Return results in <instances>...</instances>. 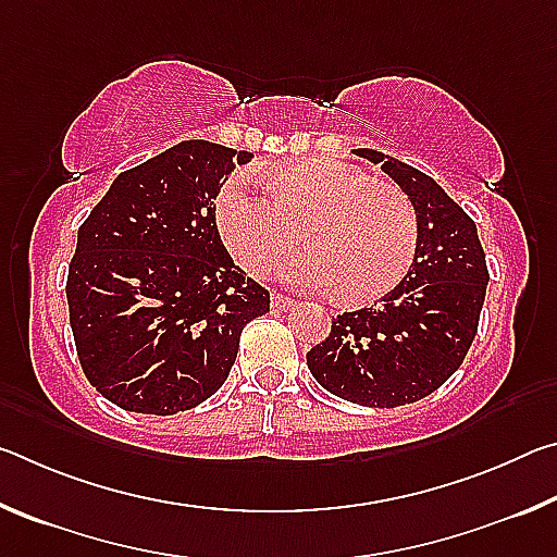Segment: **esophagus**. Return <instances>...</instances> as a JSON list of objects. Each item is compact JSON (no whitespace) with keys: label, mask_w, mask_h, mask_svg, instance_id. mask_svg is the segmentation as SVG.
Wrapping results in <instances>:
<instances>
[{"label":"esophagus","mask_w":557,"mask_h":557,"mask_svg":"<svg viewBox=\"0 0 557 557\" xmlns=\"http://www.w3.org/2000/svg\"><path fill=\"white\" fill-rule=\"evenodd\" d=\"M272 309H277V312H287V309H295L297 307V301L295 299H289V297H285V295H272Z\"/></svg>","instance_id":"obj_1"}]
</instances>
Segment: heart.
Wrapping results in <instances>:
<instances>
[{
  "instance_id": "1",
  "label": "heart",
  "mask_w": 557,
  "mask_h": 557,
  "mask_svg": "<svg viewBox=\"0 0 557 557\" xmlns=\"http://www.w3.org/2000/svg\"><path fill=\"white\" fill-rule=\"evenodd\" d=\"M265 186L270 199L235 174L215 201L223 240L252 275H272L295 252L299 233L309 252L287 265L292 287H334L346 305H366L410 272L420 223L398 186L375 184L354 164L322 157L275 166Z\"/></svg>"
}]
</instances>
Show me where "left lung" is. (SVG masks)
Masks as SVG:
<instances>
[{
    "instance_id": "1",
    "label": "left lung",
    "mask_w": 557,
    "mask_h": 557,
    "mask_svg": "<svg viewBox=\"0 0 557 557\" xmlns=\"http://www.w3.org/2000/svg\"><path fill=\"white\" fill-rule=\"evenodd\" d=\"M398 184L420 223L418 256L379 307L338 314L307 354L329 393L366 408H398L437 391L476 336L488 270L474 221L435 178L375 149H356Z\"/></svg>"
}]
</instances>
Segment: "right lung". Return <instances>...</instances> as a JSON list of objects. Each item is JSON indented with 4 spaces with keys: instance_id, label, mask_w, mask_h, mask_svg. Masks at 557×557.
<instances>
[{
    "instance_id": "right-lung-1",
    "label": "right lung",
    "mask_w": 557,
    "mask_h": 557,
    "mask_svg": "<svg viewBox=\"0 0 557 557\" xmlns=\"http://www.w3.org/2000/svg\"><path fill=\"white\" fill-rule=\"evenodd\" d=\"M250 152L186 139L115 182L78 228L69 268L83 373L122 410L174 414L228 379L240 332L270 292L235 265L215 196Z\"/></svg>"
}]
</instances>
